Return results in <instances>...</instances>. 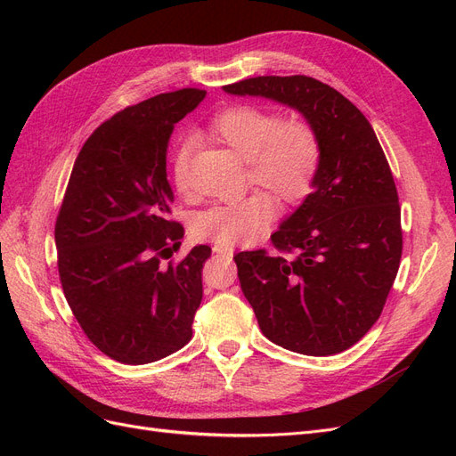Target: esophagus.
Masks as SVG:
<instances>
[{"mask_svg":"<svg viewBox=\"0 0 456 456\" xmlns=\"http://www.w3.org/2000/svg\"><path fill=\"white\" fill-rule=\"evenodd\" d=\"M213 251L216 253V255H224V256H232L233 255V247H230V245H215L213 247Z\"/></svg>","mask_w":456,"mask_h":456,"instance_id":"34e87169","label":"esophagus"}]
</instances>
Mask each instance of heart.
<instances>
[{
	"mask_svg": "<svg viewBox=\"0 0 456 456\" xmlns=\"http://www.w3.org/2000/svg\"><path fill=\"white\" fill-rule=\"evenodd\" d=\"M211 133L247 161L251 183L281 203H298L314 186L322 146L306 121H283L266 108L240 104L223 110L211 121ZM194 142L178 141L171 159V176L178 191L188 188V161ZM273 216L265 194L213 205L194 218V233L218 245L249 243L260 238Z\"/></svg>",
	"mask_w": 456,
	"mask_h": 456,
	"instance_id": "1",
	"label": "heart"
}]
</instances>
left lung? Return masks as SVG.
Segmentation results:
<instances>
[{"mask_svg":"<svg viewBox=\"0 0 456 456\" xmlns=\"http://www.w3.org/2000/svg\"><path fill=\"white\" fill-rule=\"evenodd\" d=\"M224 91L297 110L322 146L312 194L272 233L278 253L233 256L258 327L297 354L348 350L380 317L403 247L397 190L377 134L346 96L308 76H258Z\"/></svg>","mask_w":456,"mask_h":456,"instance_id":"1","label":"left lung"}]
</instances>
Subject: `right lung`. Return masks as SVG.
Returning a JSON list of instances; mask_svg holds the SVG:
<instances>
[{"label": "right lung", "mask_w": 456, "mask_h": 456, "mask_svg": "<svg viewBox=\"0 0 456 456\" xmlns=\"http://www.w3.org/2000/svg\"><path fill=\"white\" fill-rule=\"evenodd\" d=\"M205 94L181 89L121 110L89 136L68 181L54 224L62 291L87 338L119 363L158 362L191 338L211 247L178 265L161 258L184 236L169 220V139Z\"/></svg>", "instance_id": "right-lung-1"}]
</instances>
